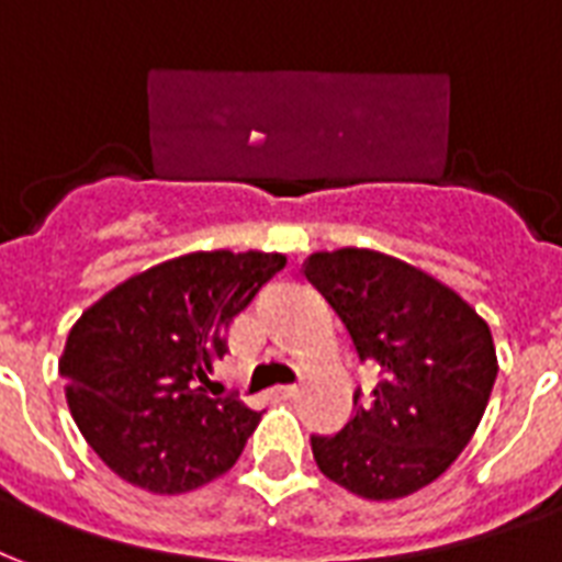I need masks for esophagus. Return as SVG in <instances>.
Masks as SVG:
<instances>
[{
	"label": "esophagus",
	"mask_w": 562,
	"mask_h": 562,
	"mask_svg": "<svg viewBox=\"0 0 562 562\" xmlns=\"http://www.w3.org/2000/svg\"><path fill=\"white\" fill-rule=\"evenodd\" d=\"M299 394V385H276L272 387V396L276 400H293Z\"/></svg>",
	"instance_id": "obj_1"
}]
</instances>
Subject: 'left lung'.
Returning <instances> with one entry per match:
<instances>
[{"label":"left lung","instance_id":"obj_1","mask_svg":"<svg viewBox=\"0 0 562 562\" xmlns=\"http://www.w3.org/2000/svg\"><path fill=\"white\" fill-rule=\"evenodd\" d=\"M302 272L335 307L358 361L379 367L370 396H352V420L311 436L316 465L367 501L429 486L486 412L497 376L486 319L432 276L370 248L316 251Z\"/></svg>","mask_w":562,"mask_h":562}]
</instances>
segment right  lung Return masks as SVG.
Instances as JSON below:
<instances>
[{"mask_svg": "<svg viewBox=\"0 0 562 562\" xmlns=\"http://www.w3.org/2000/svg\"><path fill=\"white\" fill-rule=\"evenodd\" d=\"M284 263L266 251L175 257L76 319L58 361L67 406L121 480L183 495L234 468L260 412L206 385L234 316Z\"/></svg>", "mask_w": 562, "mask_h": 562, "instance_id": "right-lung-1", "label": "right lung"}]
</instances>
